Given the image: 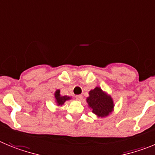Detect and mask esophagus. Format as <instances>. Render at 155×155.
<instances>
[{
  "label": "esophagus",
  "mask_w": 155,
  "mask_h": 155,
  "mask_svg": "<svg viewBox=\"0 0 155 155\" xmlns=\"http://www.w3.org/2000/svg\"><path fill=\"white\" fill-rule=\"evenodd\" d=\"M83 95H76V99L77 100H83Z\"/></svg>",
  "instance_id": "esophagus-1"
}]
</instances>
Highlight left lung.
<instances>
[{
  "instance_id": "left-lung-1",
  "label": "left lung",
  "mask_w": 155,
  "mask_h": 155,
  "mask_svg": "<svg viewBox=\"0 0 155 155\" xmlns=\"http://www.w3.org/2000/svg\"><path fill=\"white\" fill-rule=\"evenodd\" d=\"M90 97L86 101L93 110V112L99 117H105L112 111L114 102L110 97H108L99 87L90 91Z\"/></svg>"
}]
</instances>
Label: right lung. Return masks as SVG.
<instances>
[{"label": "right lung", "mask_w": 155, "mask_h": 155, "mask_svg": "<svg viewBox=\"0 0 155 155\" xmlns=\"http://www.w3.org/2000/svg\"><path fill=\"white\" fill-rule=\"evenodd\" d=\"M55 99H56V102L58 105H62L65 100H69V99H70L69 97H61L60 91H59V90H57V91L55 92Z\"/></svg>", "instance_id": "add662e5"}]
</instances>
